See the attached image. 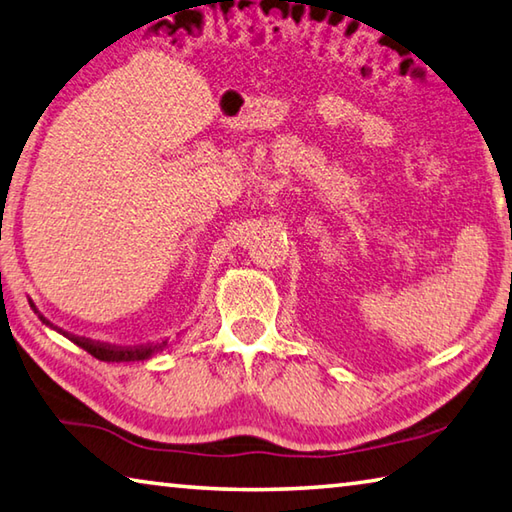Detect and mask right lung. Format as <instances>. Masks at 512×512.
<instances>
[{
	"label": "right lung",
	"instance_id": "obj_1",
	"mask_svg": "<svg viewBox=\"0 0 512 512\" xmlns=\"http://www.w3.org/2000/svg\"><path fill=\"white\" fill-rule=\"evenodd\" d=\"M31 309L36 311L38 318L42 320V323L49 325L51 329H56L58 334H63L65 339H69L72 343L79 345V348H83L85 352H90L92 357H97L99 361H115V363H121V361H144V359H151L155 352L164 350L169 345V339L164 341H155V343H142V345H112V343H99V341H92V339H85V336H76V334H69L65 332V329H58L56 325H51L49 320L40 314L38 307L33 305V300H29Z\"/></svg>",
	"mask_w": 512,
	"mask_h": 512
}]
</instances>
